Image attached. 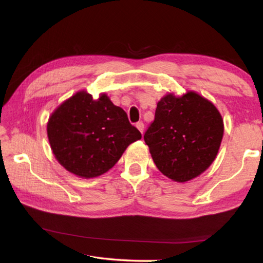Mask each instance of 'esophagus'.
<instances>
[{
	"label": "esophagus",
	"mask_w": 263,
	"mask_h": 263,
	"mask_svg": "<svg viewBox=\"0 0 263 263\" xmlns=\"http://www.w3.org/2000/svg\"><path fill=\"white\" fill-rule=\"evenodd\" d=\"M136 126H137L138 130L141 132V135H143V131H144V124H143V123L142 122H139V123H137Z\"/></svg>",
	"instance_id": "1"
}]
</instances>
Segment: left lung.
<instances>
[{
    "mask_svg": "<svg viewBox=\"0 0 263 263\" xmlns=\"http://www.w3.org/2000/svg\"><path fill=\"white\" fill-rule=\"evenodd\" d=\"M224 136V120L209 99L193 90L168 92L157 103L144 133L154 163L172 181L185 183L214 163Z\"/></svg>",
    "mask_w": 263,
    "mask_h": 263,
    "instance_id": "obj_1",
    "label": "left lung"
}]
</instances>
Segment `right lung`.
<instances>
[{"instance_id": "1", "label": "right lung", "mask_w": 263, "mask_h": 263, "mask_svg": "<svg viewBox=\"0 0 263 263\" xmlns=\"http://www.w3.org/2000/svg\"><path fill=\"white\" fill-rule=\"evenodd\" d=\"M47 137L61 166L78 177L93 178L108 172L141 133L107 95L93 99L80 90L49 116Z\"/></svg>"}]
</instances>
